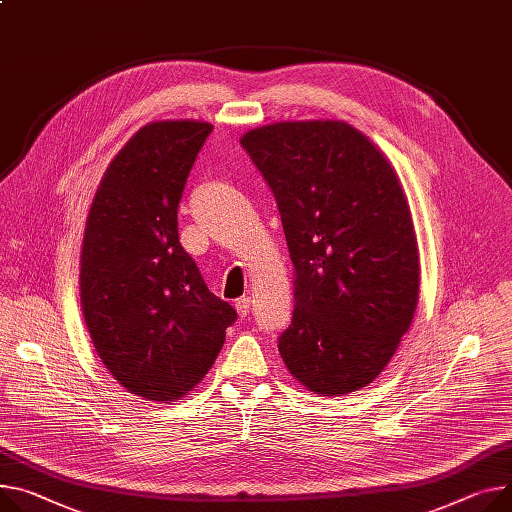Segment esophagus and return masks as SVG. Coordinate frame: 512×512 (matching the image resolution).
I'll return each mask as SVG.
<instances>
[{
	"instance_id": "esophagus-1",
	"label": "esophagus",
	"mask_w": 512,
	"mask_h": 512,
	"mask_svg": "<svg viewBox=\"0 0 512 512\" xmlns=\"http://www.w3.org/2000/svg\"><path fill=\"white\" fill-rule=\"evenodd\" d=\"M250 307H252V299L250 297H240L235 301V309H238L240 318H248L250 316Z\"/></svg>"
}]
</instances>
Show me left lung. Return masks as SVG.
Here are the masks:
<instances>
[{
	"mask_svg": "<svg viewBox=\"0 0 512 512\" xmlns=\"http://www.w3.org/2000/svg\"><path fill=\"white\" fill-rule=\"evenodd\" d=\"M240 143L274 192L293 262L281 357L320 396L363 389L391 361L418 303V242L400 178L344 121L272 123Z\"/></svg>",
	"mask_w": 512,
	"mask_h": 512,
	"instance_id": "1",
	"label": "left lung"
}]
</instances>
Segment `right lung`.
<instances>
[{
    "mask_svg": "<svg viewBox=\"0 0 512 512\" xmlns=\"http://www.w3.org/2000/svg\"><path fill=\"white\" fill-rule=\"evenodd\" d=\"M213 131L205 121H153L108 164L80 256L86 326L127 391L170 404L213 367L235 309L213 295L178 240V205Z\"/></svg>",
    "mask_w": 512,
    "mask_h": 512,
    "instance_id": "add662e5",
    "label": "right lung"
}]
</instances>
